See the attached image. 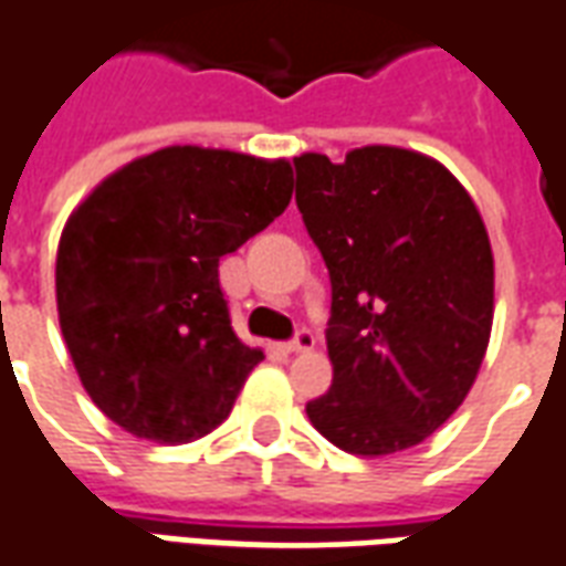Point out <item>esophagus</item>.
Here are the masks:
<instances>
[{"instance_id":"esophagus-1","label":"esophagus","mask_w":566,"mask_h":566,"mask_svg":"<svg viewBox=\"0 0 566 566\" xmlns=\"http://www.w3.org/2000/svg\"><path fill=\"white\" fill-rule=\"evenodd\" d=\"M287 352H294V355H303V352H312L315 349V334L312 331H300L287 346H284Z\"/></svg>"}]
</instances>
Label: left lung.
I'll return each mask as SVG.
<instances>
[{"instance_id":"left-lung-1","label":"left lung","mask_w":566,"mask_h":566,"mask_svg":"<svg viewBox=\"0 0 566 566\" xmlns=\"http://www.w3.org/2000/svg\"><path fill=\"white\" fill-rule=\"evenodd\" d=\"M296 208L331 272V392L312 426L355 457L417 448L465 401L493 327V251L475 201L432 156L303 153Z\"/></svg>"}]
</instances>
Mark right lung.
<instances>
[{
	"label": "right lung",
	"mask_w": 566,
	"mask_h": 566,
	"mask_svg": "<svg viewBox=\"0 0 566 566\" xmlns=\"http://www.w3.org/2000/svg\"><path fill=\"white\" fill-rule=\"evenodd\" d=\"M291 192L287 159L165 146L78 201L57 244V318L85 392L125 432L187 444L227 420L263 349L235 337L217 266Z\"/></svg>",
	"instance_id": "1"
}]
</instances>
